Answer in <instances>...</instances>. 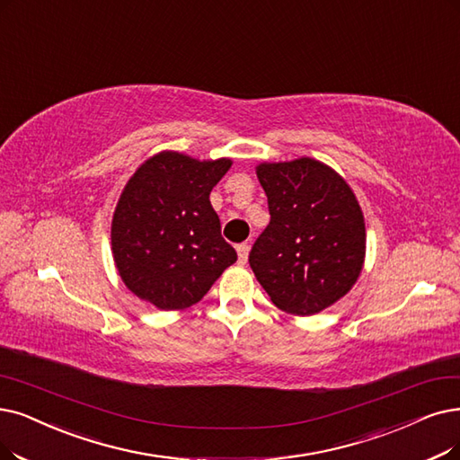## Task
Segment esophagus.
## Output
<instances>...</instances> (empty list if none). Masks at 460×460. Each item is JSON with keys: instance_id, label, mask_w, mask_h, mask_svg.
Here are the masks:
<instances>
[{"instance_id": "esophagus-1", "label": "esophagus", "mask_w": 460, "mask_h": 460, "mask_svg": "<svg viewBox=\"0 0 460 460\" xmlns=\"http://www.w3.org/2000/svg\"><path fill=\"white\" fill-rule=\"evenodd\" d=\"M235 249H237V261H240V264H245L249 259V243H240Z\"/></svg>"}]
</instances>
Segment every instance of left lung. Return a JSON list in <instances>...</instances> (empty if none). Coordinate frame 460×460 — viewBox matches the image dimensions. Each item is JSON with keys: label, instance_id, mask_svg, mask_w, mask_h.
<instances>
[{"label": "left lung", "instance_id": "obj_1", "mask_svg": "<svg viewBox=\"0 0 460 460\" xmlns=\"http://www.w3.org/2000/svg\"><path fill=\"white\" fill-rule=\"evenodd\" d=\"M270 225L249 264L271 302L292 315H315L358 279L366 228L358 201L332 168L314 158L261 164Z\"/></svg>", "mask_w": 460, "mask_h": 460}]
</instances>
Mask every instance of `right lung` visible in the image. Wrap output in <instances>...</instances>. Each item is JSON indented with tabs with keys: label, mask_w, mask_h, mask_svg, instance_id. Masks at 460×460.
<instances>
[{
	"label": "right lung",
	"mask_w": 460,
	"mask_h": 460,
	"mask_svg": "<svg viewBox=\"0 0 460 460\" xmlns=\"http://www.w3.org/2000/svg\"><path fill=\"white\" fill-rule=\"evenodd\" d=\"M232 160L155 155L126 182L111 225L113 259L124 285L158 309H185L237 261L220 235L209 194Z\"/></svg>",
	"instance_id": "right-lung-1"
}]
</instances>
